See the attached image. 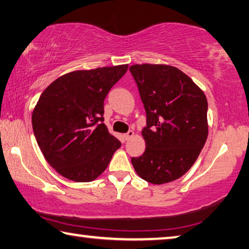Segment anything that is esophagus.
Returning a JSON list of instances; mask_svg holds the SVG:
<instances>
[{
	"label": "esophagus",
	"mask_w": 249,
	"mask_h": 249,
	"mask_svg": "<svg viewBox=\"0 0 249 249\" xmlns=\"http://www.w3.org/2000/svg\"><path fill=\"white\" fill-rule=\"evenodd\" d=\"M133 136H134V132H133V131H128L127 133H126V134H124V139H125L126 141L131 140Z\"/></svg>",
	"instance_id": "obj_1"
}]
</instances>
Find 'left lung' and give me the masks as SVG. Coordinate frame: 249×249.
<instances>
[{"mask_svg":"<svg viewBox=\"0 0 249 249\" xmlns=\"http://www.w3.org/2000/svg\"><path fill=\"white\" fill-rule=\"evenodd\" d=\"M129 72L146 112V149L132 164L148 183H169L193 166L207 140L206 96L174 66L136 64Z\"/></svg>","mask_w":249,"mask_h":249,"instance_id":"1","label":"left lung"}]
</instances>
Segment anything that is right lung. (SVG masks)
<instances>
[{"label": "right lung", "mask_w": 249, "mask_h": 249, "mask_svg": "<svg viewBox=\"0 0 249 249\" xmlns=\"http://www.w3.org/2000/svg\"><path fill=\"white\" fill-rule=\"evenodd\" d=\"M128 65L75 71L41 94L32 114L38 147L65 178L85 183L103 173L121 142L104 122V100Z\"/></svg>", "instance_id": "obj_1"}]
</instances>
